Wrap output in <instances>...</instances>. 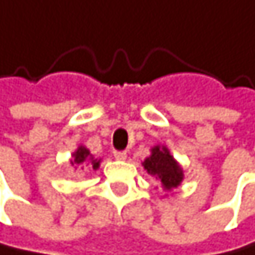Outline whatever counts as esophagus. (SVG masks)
<instances>
[{
    "instance_id": "34e87169",
    "label": "esophagus",
    "mask_w": 255,
    "mask_h": 255,
    "mask_svg": "<svg viewBox=\"0 0 255 255\" xmlns=\"http://www.w3.org/2000/svg\"><path fill=\"white\" fill-rule=\"evenodd\" d=\"M114 155H115L117 160H126L128 152L126 151H114Z\"/></svg>"
}]
</instances>
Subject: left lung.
Instances as JSON below:
<instances>
[{
  "instance_id": "obj_1",
  "label": "left lung",
  "mask_w": 255,
  "mask_h": 255,
  "mask_svg": "<svg viewBox=\"0 0 255 255\" xmlns=\"http://www.w3.org/2000/svg\"><path fill=\"white\" fill-rule=\"evenodd\" d=\"M151 155L143 162L144 170L148 173L157 176L160 179V182L163 188L171 190L177 187L182 181V170L181 166L176 163L173 159V155H170L168 149L160 148V146H154L151 149Z\"/></svg>"
}]
</instances>
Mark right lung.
I'll use <instances>...</instances> for the list:
<instances>
[{
    "label": "right lung",
    "mask_w": 255,
    "mask_h": 255,
    "mask_svg": "<svg viewBox=\"0 0 255 255\" xmlns=\"http://www.w3.org/2000/svg\"><path fill=\"white\" fill-rule=\"evenodd\" d=\"M85 165V166H93V170H96L98 166H100V160H96V159H93L92 157V154H90V151L87 149V148H84V146H79L78 148V151L73 154V160H71V165Z\"/></svg>",
    "instance_id": "obj_1"
}]
</instances>
